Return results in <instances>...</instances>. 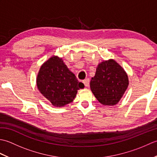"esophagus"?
<instances>
[{
  "instance_id": "obj_1",
  "label": "esophagus",
  "mask_w": 157,
  "mask_h": 157,
  "mask_svg": "<svg viewBox=\"0 0 157 157\" xmlns=\"http://www.w3.org/2000/svg\"><path fill=\"white\" fill-rule=\"evenodd\" d=\"M83 83L84 84L86 87H88L90 85V79L88 78L86 79H84V80H83Z\"/></svg>"
}]
</instances>
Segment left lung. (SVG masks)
<instances>
[{"instance_id": "obj_1", "label": "left lung", "mask_w": 157, "mask_h": 157, "mask_svg": "<svg viewBox=\"0 0 157 157\" xmlns=\"http://www.w3.org/2000/svg\"><path fill=\"white\" fill-rule=\"evenodd\" d=\"M128 84V77L123 69L114 60H109L98 65L90 88L102 105L113 106L119 102Z\"/></svg>"}]
</instances>
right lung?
<instances>
[{
    "instance_id": "add662e5",
    "label": "right lung",
    "mask_w": 157,
    "mask_h": 157,
    "mask_svg": "<svg viewBox=\"0 0 157 157\" xmlns=\"http://www.w3.org/2000/svg\"><path fill=\"white\" fill-rule=\"evenodd\" d=\"M36 83L40 92L56 107L73 101L78 90L84 86L69 71L62 59L56 56L41 66Z\"/></svg>"
}]
</instances>
